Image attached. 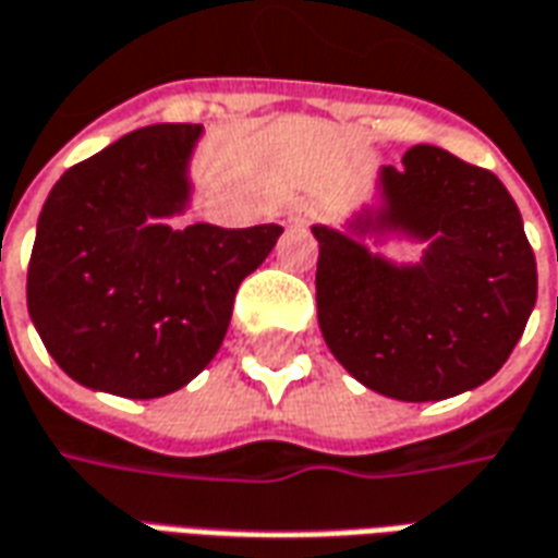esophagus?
Segmentation results:
<instances>
[{
  "label": "esophagus",
  "instance_id": "esophagus-1",
  "mask_svg": "<svg viewBox=\"0 0 558 558\" xmlns=\"http://www.w3.org/2000/svg\"><path fill=\"white\" fill-rule=\"evenodd\" d=\"M311 217H314V205H311L307 198H299V202H292L290 211H287V220H290L292 226L311 223Z\"/></svg>",
  "mask_w": 558,
  "mask_h": 558
}]
</instances>
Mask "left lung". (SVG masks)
I'll use <instances>...</instances> for the list:
<instances>
[{
    "instance_id": "left-lung-1",
    "label": "left lung",
    "mask_w": 558,
    "mask_h": 558,
    "mask_svg": "<svg viewBox=\"0 0 558 558\" xmlns=\"http://www.w3.org/2000/svg\"><path fill=\"white\" fill-rule=\"evenodd\" d=\"M319 241L317 319L332 356L362 387L441 401L508 362L537 299L535 253L517 202L493 171L432 144L377 174V205ZM387 234L427 244L399 267L361 244Z\"/></svg>"
}]
</instances>
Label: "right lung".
Here are the masks:
<instances>
[{"instance_id": "add662e5", "label": "right lung", "mask_w": 558, "mask_h": 558, "mask_svg": "<svg viewBox=\"0 0 558 558\" xmlns=\"http://www.w3.org/2000/svg\"><path fill=\"white\" fill-rule=\"evenodd\" d=\"M202 126L157 123L77 162L38 214L26 305L81 387L159 399L186 387L223 344L241 280L280 226H171L193 196Z\"/></svg>"}]
</instances>
